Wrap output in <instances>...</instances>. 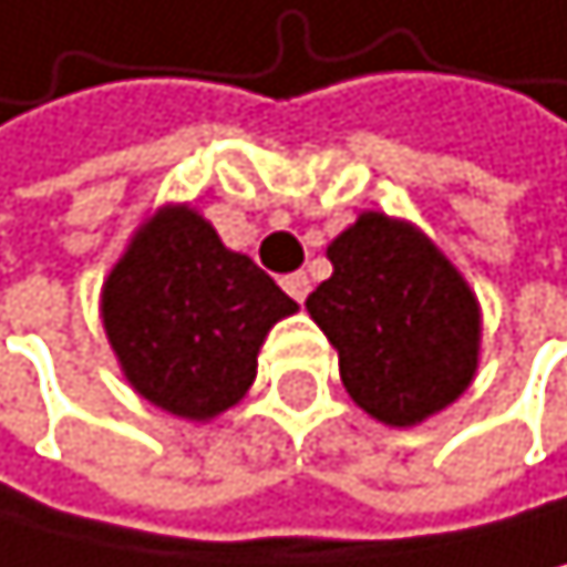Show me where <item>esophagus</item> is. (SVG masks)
<instances>
[{
	"instance_id": "esophagus-1",
	"label": "esophagus",
	"mask_w": 567,
	"mask_h": 567,
	"mask_svg": "<svg viewBox=\"0 0 567 567\" xmlns=\"http://www.w3.org/2000/svg\"><path fill=\"white\" fill-rule=\"evenodd\" d=\"M281 289H286V292L296 299V303H303L307 292H310V278H307L303 271H292V275L281 278Z\"/></svg>"
}]
</instances>
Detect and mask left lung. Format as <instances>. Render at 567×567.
Returning <instances> with one entry per match:
<instances>
[{"mask_svg": "<svg viewBox=\"0 0 567 567\" xmlns=\"http://www.w3.org/2000/svg\"><path fill=\"white\" fill-rule=\"evenodd\" d=\"M331 278L307 310L339 349L352 402L388 426H413L470 388L480 303L416 225L363 212L328 246Z\"/></svg>", "mask_w": 567, "mask_h": 567, "instance_id": "left-lung-1", "label": "left lung"}]
</instances>
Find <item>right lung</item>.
<instances>
[{
    "label": "right lung",
    "mask_w": 567,
    "mask_h": 567,
    "mask_svg": "<svg viewBox=\"0 0 567 567\" xmlns=\"http://www.w3.org/2000/svg\"><path fill=\"white\" fill-rule=\"evenodd\" d=\"M296 303L194 207L168 204L130 239L102 289L109 346L136 395L212 420L257 378V352Z\"/></svg>",
    "instance_id": "add662e5"
}]
</instances>
